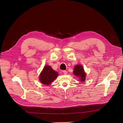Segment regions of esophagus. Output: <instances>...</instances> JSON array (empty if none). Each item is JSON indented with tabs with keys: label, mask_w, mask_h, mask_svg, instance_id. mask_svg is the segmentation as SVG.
<instances>
[{
	"label": "esophagus",
	"mask_w": 123,
	"mask_h": 123,
	"mask_svg": "<svg viewBox=\"0 0 123 123\" xmlns=\"http://www.w3.org/2000/svg\"><path fill=\"white\" fill-rule=\"evenodd\" d=\"M63 73H64V74H68V73H67V72L66 71H63Z\"/></svg>",
	"instance_id": "esophagus-1"
}]
</instances>
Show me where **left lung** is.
<instances>
[{"label":"left lung","mask_w":123,"mask_h":123,"mask_svg":"<svg viewBox=\"0 0 123 123\" xmlns=\"http://www.w3.org/2000/svg\"><path fill=\"white\" fill-rule=\"evenodd\" d=\"M74 74L76 76L79 77L81 81H84L85 80L86 74L84 72L82 66L80 65H77L75 66L74 68Z\"/></svg>","instance_id":"8db88e82"}]
</instances>
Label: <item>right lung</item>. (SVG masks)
<instances>
[{"label": "right lung", "mask_w": 123, "mask_h": 123, "mask_svg": "<svg viewBox=\"0 0 123 123\" xmlns=\"http://www.w3.org/2000/svg\"><path fill=\"white\" fill-rule=\"evenodd\" d=\"M58 76V73L55 72L49 66H46L41 73L39 79L42 84L49 85L53 82Z\"/></svg>", "instance_id": "1"}]
</instances>
